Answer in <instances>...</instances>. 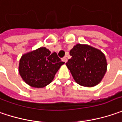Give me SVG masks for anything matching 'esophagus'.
<instances>
[{
  "label": "esophagus",
  "mask_w": 122,
  "mask_h": 122,
  "mask_svg": "<svg viewBox=\"0 0 122 122\" xmlns=\"http://www.w3.org/2000/svg\"><path fill=\"white\" fill-rule=\"evenodd\" d=\"M63 61H64L65 63H67V56H65V57L63 59Z\"/></svg>",
  "instance_id": "obj_1"
}]
</instances>
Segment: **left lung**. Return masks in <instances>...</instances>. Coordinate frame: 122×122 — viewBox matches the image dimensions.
Here are the masks:
<instances>
[{
    "label": "left lung",
    "instance_id": "left-lung-1",
    "mask_svg": "<svg viewBox=\"0 0 122 122\" xmlns=\"http://www.w3.org/2000/svg\"><path fill=\"white\" fill-rule=\"evenodd\" d=\"M71 58L66 63L74 80L83 87L97 85L107 70V61L103 52L87 44H77L70 50Z\"/></svg>",
    "mask_w": 122,
    "mask_h": 122
}]
</instances>
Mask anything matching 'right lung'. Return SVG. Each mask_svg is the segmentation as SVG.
<instances>
[{
  "label": "right lung",
  "mask_w": 122,
  "mask_h": 122,
  "mask_svg": "<svg viewBox=\"0 0 122 122\" xmlns=\"http://www.w3.org/2000/svg\"><path fill=\"white\" fill-rule=\"evenodd\" d=\"M64 63L55 52L51 53L45 47H40L22 55L19 62V74L30 87L43 88L53 81Z\"/></svg>",
  "instance_id": "right-lung-1"
}]
</instances>
